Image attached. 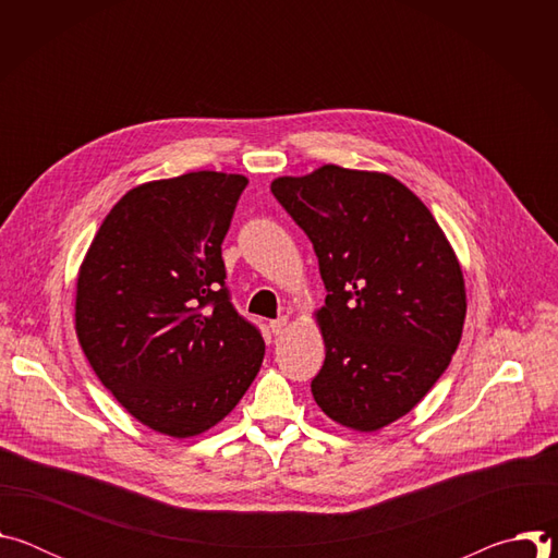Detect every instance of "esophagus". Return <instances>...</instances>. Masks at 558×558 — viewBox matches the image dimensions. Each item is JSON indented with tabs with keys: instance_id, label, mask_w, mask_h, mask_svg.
Instances as JSON below:
<instances>
[{
	"instance_id": "34e87169",
	"label": "esophagus",
	"mask_w": 558,
	"mask_h": 558,
	"mask_svg": "<svg viewBox=\"0 0 558 558\" xmlns=\"http://www.w3.org/2000/svg\"><path fill=\"white\" fill-rule=\"evenodd\" d=\"M287 325H289L287 317H278V320L269 323V329H271V333H274V336H278V333H282V331L287 329Z\"/></svg>"
}]
</instances>
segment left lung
I'll list each match as a JSON object with an SVG mask.
<instances>
[{
	"mask_svg": "<svg viewBox=\"0 0 558 558\" xmlns=\"http://www.w3.org/2000/svg\"><path fill=\"white\" fill-rule=\"evenodd\" d=\"M271 192L313 243L327 287L313 313L325 364L311 381L336 424L377 433L448 368L465 320L459 258L430 209L390 174L323 166Z\"/></svg>",
	"mask_w": 558,
	"mask_h": 558,
	"instance_id": "obj_1",
	"label": "left lung"
}]
</instances>
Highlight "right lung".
<instances>
[{"label": "right lung", "mask_w": 558, "mask_h": 558, "mask_svg": "<svg viewBox=\"0 0 558 558\" xmlns=\"http://www.w3.org/2000/svg\"><path fill=\"white\" fill-rule=\"evenodd\" d=\"M247 183L201 170L132 187L76 274L74 331L93 371L174 439L222 422L263 366L265 340L233 311L220 256Z\"/></svg>", "instance_id": "add662e5"}]
</instances>
